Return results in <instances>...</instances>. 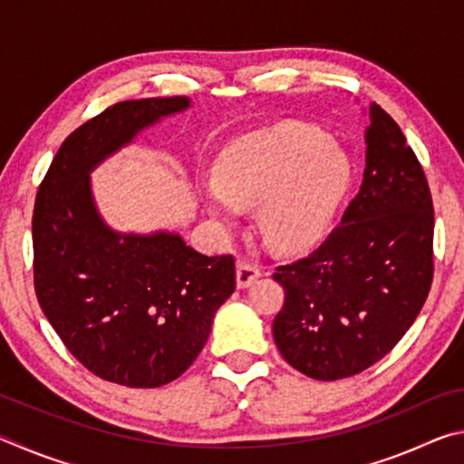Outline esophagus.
Wrapping results in <instances>:
<instances>
[{"mask_svg": "<svg viewBox=\"0 0 464 464\" xmlns=\"http://www.w3.org/2000/svg\"><path fill=\"white\" fill-rule=\"evenodd\" d=\"M260 276H262L260 266L246 260V257H241V260L237 262V286L247 288L249 285H254V282Z\"/></svg>", "mask_w": 464, "mask_h": 464, "instance_id": "1", "label": "esophagus"}]
</instances>
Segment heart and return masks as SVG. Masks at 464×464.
<instances>
[{
	"label": "heart",
	"instance_id": "obj_1",
	"mask_svg": "<svg viewBox=\"0 0 464 464\" xmlns=\"http://www.w3.org/2000/svg\"><path fill=\"white\" fill-rule=\"evenodd\" d=\"M207 202L215 215L235 218L237 204H257L264 237L295 251L327 231L350 182V163L324 135L278 129L241 139L215 169Z\"/></svg>",
	"mask_w": 464,
	"mask_h": 464
}]
</instances>
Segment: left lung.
Wrapping results in <instances>:
<instances>
[{
  "instance_id": "8db88e82",
  "label": "left lung",
  "mask_w": 464,
  "mask_h": 464,
  "mask_svg": "<svg viewBox=\"0 0 464 464\" xmlns=\"http://www.w3.org/2000/svg\"><path fill=\"white\" fill-rule=\"evenodd\" d=\"M366 169L342 223L274 280L285 304L274 340L286 362L317 381L348 379L395 348L434 278V204L399 124L371 106Z\"/></svg>"
}]
</instances>
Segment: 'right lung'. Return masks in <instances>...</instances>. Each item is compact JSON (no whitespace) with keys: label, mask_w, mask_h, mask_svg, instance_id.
<instances>
[{"label":"right lung","mask_w":464,"mask_h":464,"mask_svg":"<svg viewBox=\"0 0 464 464\" xmlns=\"http://www.w3.org/2000/svg\"><path fill=\"white\" fill-rule=\"evenodd\" d=\"M188 98L127 100L63 140L38 186L34 290L65 348L100 379L132 389L176 381L208 340L235 290V260L182 237L110 231L93 207L90 169Z\"/></svg>","instance_id":"add662e5"}]
</instances>
